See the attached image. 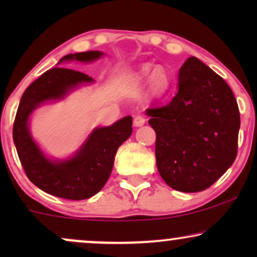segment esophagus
Returning <instances> with one entry per match:
<instances>
[{
	"instance_id": "esophagus-1",
	"label": "esophagus",
	"mask_w": 257,
	"mask_h": 257,
	"mask_svg": "<svg viewBox=\"0 0 257 257\" xmlns=\"http://www.w3.org/2000/svg\"><path fill=\"white\" fill-rule=\"evenodd\" d=\"M145 118L142 117V115H137V117L133 119V125H135V127H140V126L145 124Z\"/></svg>"
}]
</instances>
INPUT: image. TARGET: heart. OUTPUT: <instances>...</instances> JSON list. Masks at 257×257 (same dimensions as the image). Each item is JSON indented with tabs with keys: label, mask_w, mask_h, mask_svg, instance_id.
<instances>
[{
	"label": "heart",
	"mask_w": 257,
	"mask_h": 257,
	"mask_svg": "<svg viewBox=\"0 0 257 257\" xmlns=\"http://www.w3.org/2000/svg\"><path fill=\"white\" fill-rule=\"evenodd\" d=\"M139 83L149 82V94L152 98H159L164 96L168 89V77L163 70L157 69L151 71L150 69H144L137 76Z\"/></svg>",
	"instance_id": "obj_1"
}]
</instances>
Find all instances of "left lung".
<instances>
[{"label":"left lung","mask_w":257,"mask_h":257,"mask_svg":"<svg viewBox=\"0 0 257 257\" xmlns=\"http://www.w3.org/2000/svg\"><path fill=\"white\" fill-rule=\"evenodd\" d=\"M145 113L157 135L158 171L175 191H203L233 165L240 130L236 99L199 58H188L179 70L173 99Z\"/></svg>","instance_id":"left-lung-1"}]
</instances>
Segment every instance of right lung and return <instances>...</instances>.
I'll return each instance as SVG.
<instances>
[{
    "mask_svg": "<svg viewBox=\"0 0 257 257\" xmlns=\"http://www.w3.org/2000/svg\"><path fill=\"white\" fill-rule=\"evenodd\" d=\"M101 51L69 54L56 65L66 62L92 63L103 57ZM85 73L54 68L31 83L21 98L14 122L13 138L27 177L48 194L69 200L96 195L110 177L119 146L132 133V117L119 119L110 126L96 127L79 149L66 158L49 157L30 131V120L38 107L65 99L80 86L93 84Z\"/></svg>",
    "mask_w": 257,
    "mask_h": 257,
    "instance_id": "obj_1",
    "label": "right lung"
}]
</instances>
